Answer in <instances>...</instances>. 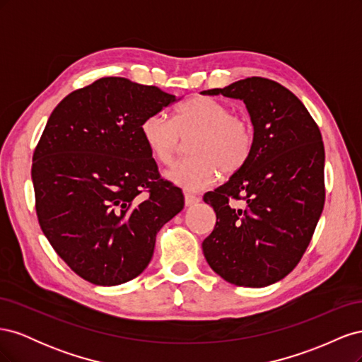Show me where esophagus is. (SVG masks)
Wrapping results in <instances>:
<instances>
[{
  "label": "esophagus",
  "instance_id": "obj_1",
  "mask_svg": "<svg viewBox=\"0 0 362 362\" xmlns=\"http://www.w3.org/2000/svg\"><path fill=\"white\" fill-rule=\"evenodd\" d=\"M201 201V198H198V196L196 194H193V193H184V202H185V205L187 206H190V205H194V204H198Z\"/></svg>",
  "mask_w": 362,
  "mask_h": 362
}]
</instances>
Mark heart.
<instances>
[{
	"label": "heart",
	"mask_w": 362,
	"mask_h": 362,
	"mask_svg": "<svg viewBox=\"0 0 362 362\" xmlns=\"http://www.w3.org/2000/svg\"><path fill=\"white\" fill-rule=\"evenodd\" d=\"M151 154L169 164L189 140L192 157L175 163L164 177L184 190H202L217 181L218 175H234L249 161L255 145L254 127L243 116L213 98L193 96L182 103L173 120L163 113L149 115L140 127Z\"/></svg>",
	"instance_id": "heart-1"
}]
</instances>
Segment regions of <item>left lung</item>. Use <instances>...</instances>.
Masks as SVG:
<instances>
[{
	"label": "left lung",
	"mask_w": 362,
	"mask_h": 362,
	"mask_svg": "<svg viewBox=\"0 0 362 362\" xmlns=\"http://www.w3.org/2000/svg\"><path fill=\"white\" fill-rule=\"evenodd\" d=\"M201 93L243 101L255 133L246 166L204 196L217 217L205 259L234 286L267 287L298 266L323 211L320 129L298 96L261 76Z\"/></svg>",
	"instance_id": "1"
}]
</instances>
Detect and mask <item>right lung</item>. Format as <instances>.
Wrapping results in <instances>:
<instances>
[{"label":"right lung","instance_id":"1","mask_svg":"<svg viewBox=\"0 0 362 362\" xmlns=\"http://www.w3.org/2000/svg\"><path fill=\"white\" fill-rule=\"evenodd\" d=\"M175 101L156 86L107 76L62 100L43 129L31 166L39 225L57 255L95 286L139 276L157 233L184 208L140 131Z\"/></svg>","mask_w":362,"mask_h":362}]
</instances>
